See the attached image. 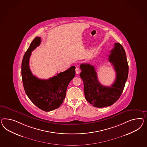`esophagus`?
<instances>
[{"mask_svg":"<svg viewBox=\"0 0 147 147\" xmlns=\"http://www.w3.org/2000/svg\"><path fill=\"white\" fill-rule=\"evenodd\" d=\"M76 74H79L80 72V68H79V67H76Z\"/></svg>","mask_w":147,"mask_h":147,"instance_id":"34e87169","label":"esophagus"}]
</instances>
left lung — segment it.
Listing matches in <instances>:
<instances>
[{"instance_id": "obj_1", "label": "left lung", "mask_w": 147, "mask_h": 147, "mask_svg": "<svg viewBox=\"0 0 147 147\" xmlns=\"http://www.w3.org/2000/svg\"><path fill=\"white\" fill-rule=\"evenodd\" d=\"M109 61L112 63L116 78L111 86H104L99 83L94 67L89 63H82L80 74L84 82L86 99L96 107L110 106L121 95L128 75V65L123 47L116 43L109 56Z\"/></svg>"}]
</instances>
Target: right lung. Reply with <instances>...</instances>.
I'll use <instances>...</instances> for the list:
<instances>
[{
  "label": "right lung",
  "mask_w": 147,
  "mask_h": 147,
  "mask_svg": "<svg viewBox=\"0 0 147 147\" xmlns=\"http://www.w3.org/2000/svg\"><path fill=\"white\" fill-rule=\"evenodd\" d=\"M40 37H36L24 55L21 76L28 98L37 107L49 112L58 108L63 103L68 85L76 75V67L71 66L47 80L40 79L32 75L29 67V59L32 52L40 45Z\"/></svg>",
  "instance_id": "1"
}]
</instances>
